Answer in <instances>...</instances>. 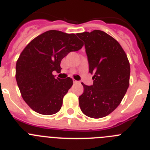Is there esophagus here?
<instances>
[{
	"label": "esophagus",
	"instance_id": "1",
	"mask_svg": "<svg viewBox=\"0 0 150 150\" xmlns=\"http://www.w3.org/2000/svg\"><path fill=\"white\" fill-rule=\"evenodd\" d=\"M74 83H78V81H76V80H75V79H74Z\"/></svg>",
	"mask_w": 150,
	"mask_h": 150
}]
</instances>
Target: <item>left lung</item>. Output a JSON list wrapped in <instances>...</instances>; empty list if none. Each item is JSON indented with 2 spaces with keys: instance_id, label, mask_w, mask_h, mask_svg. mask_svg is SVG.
I'll return each mask as SVG.
<instances>
[{
  "instance_id": "left-lung-1",
  "label": "left lung",
  "mask_w": 150,
  "mask_h": 150,
  "mask_svg": "<svg viewBox=\"0 0 150 150\" xmlns=\"http://www.w3.org/2000/svg\"><path fill=\"white\" fill-rule=\"evenodd\" d=\"M84 41L93 85L86 86L79 97L86 116L94 119L109 115L120 105L129 86L130 64L117 41L100 30L76 34Z\"/></svg>"
}]
</instances>
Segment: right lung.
Returning a JSON list of instances; mask_svg holds the SVG:
<instances>
[{
    "label": "right lung",
    "instance_id": "add662e5",
    "mask_svg": "<svg viewBox=\"0 0 150 150\" xmlns=\"http://www.w3.org/2000/svg\"><path fill=\"white\" fill-rule=\"evenodd\" d=\"M83 43L76 34L50 30L30 41L16 66V79L22 98L29 107L43 115L60 110L64 96L73 85L71 78H55L61 71L62 59L78 51Z\"/></svg>",
    "mask_w": 150,
    "mask_h": 150
}]
</instances>
